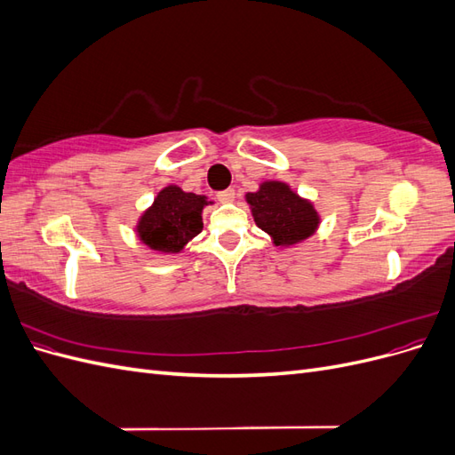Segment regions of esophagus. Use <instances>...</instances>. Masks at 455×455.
<instances>
[{"label":"esophagus","instance_id":"obj_1","mask_svg":"<svg viewBox=\"0 0 455 455\" xmlns=\"http://www.w3.org/2000/svg\"><path fill=\"white\" fill-rule=\"evenodd\" d=\"M216 199L220 201V203H233L235 201V189H224V191H220V194L216 196Z\"/></svg>","mask_w":455,"mask_h":455}]
</instances>
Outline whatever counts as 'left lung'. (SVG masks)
Segmentation results:
<instances>
[{
  "label": "left lung",
  "mask_w": 455,
  "mask_h": 455,
  "mask_svg": "<svg viewBox=\"0 0 455 455\" xmlns=\"http://www.w3.org/2000/svg\"><path fill=\"white\" fill-rule=\"evenodd\" d=\"M244 199L251 206L256 226L266 231L271 243L281 249H291L311 239L321 226V214L315 204L286 182H261Z\"/></svg>",
  "instance_id": "left-lung-1"
}]
</instances>
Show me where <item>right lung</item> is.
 I'll list each match as a JSON object with an SVG mask.
<instances>
[{
    "label": "right lung",
    "mask_w": 455,
    "mask_h": 455,
    "mask_svg": "<svg viewBox=\"0 0 455 455\" xmlns=\"http://www.w3.org/2000/svg\"><path fill=\"white\" fill-rule=\"evenodd\" d=\"M212 204L206 196L167 186L140 214L134 226L139 241L157 254H178L203 231V209Z\"/></svg>",
    "instance_id": "add662e5"
}]
</instances>
